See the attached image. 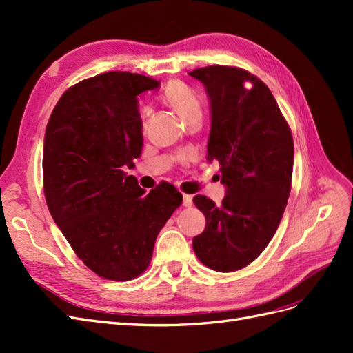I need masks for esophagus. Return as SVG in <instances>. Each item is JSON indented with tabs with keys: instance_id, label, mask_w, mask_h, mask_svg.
<instances>
[{
	"instance_id": "obj_1",
	"label": "esophagus",
	"mask_w": 353,
	"mask_h": 353,
	"mask_svg": "<svg viewBox=\"0 0 353 353\" xmlns=\"http://www.w3.org/2000/svg\"><path fill=\"white\" fill-rule=\"evenodd\" d=\"M183 205H184L185 208H190L191 205H193V197L188 196V194H184V196H183Z\"/></svg>"
}]
</instances>
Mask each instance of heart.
I'll use <instances>...</instances> for the list:
<instances>
[{"label":"heart","instance_id":"1","mask_svg":"<svg viewBox=\"0 0 353 353\" xmlns=\"http://www.w3.org/2000/svg\"><path fill=\"white\" fill-rule=\"evenodd\" d=\"M165 99L185 122L190 117L201 114V104L197 95L183 82H170L165 88Z\"/></svg>","mask_w":353,"mask_h":353}]
</instances>
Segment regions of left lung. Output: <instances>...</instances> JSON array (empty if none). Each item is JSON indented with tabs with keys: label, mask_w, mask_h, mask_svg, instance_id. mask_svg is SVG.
Wrapping results in <instances>:
<instances>
[{
	"label": "left lung",
	"mask_w": 353,
	"mask_h": 353,
	"mask_svg": "<svg viewBox=\"0 0 353 353\" xmlns=\"http://www.w3.org/2000/svg\"><path fill=\"white\" fill-rule=\"evenodd\" d=\"M188 74L209 95L208 160H218L227 187L221 205L194 197L206 228L193 249L213 271H239L265 250L281 222L292 188V131L270 88L248 70L215 65Z\"/></svg>",
	"instance_id": "8db88e82"
}]
</instances>
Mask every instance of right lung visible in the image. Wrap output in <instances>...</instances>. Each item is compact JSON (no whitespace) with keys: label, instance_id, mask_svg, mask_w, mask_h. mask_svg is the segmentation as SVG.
<instances>
[{"label":"right lung","instance_id":"right-lung-1","mask_svg":"<svg viewBox=\"0 0 353 353\" xmlns=\"http://www.w3.org/2000/svg\"><path fill=\"white\" fill-rule=\"evenodd\" d=\"M159 85L138 73L97 74L65 91L47 123V206L78 258L105 280L141 275L159 231L183 203L172 184L145 194L122 169L143 148L138 95Z\"/></svg>","mask_w":353,"mask_h":353}]
</instances>
